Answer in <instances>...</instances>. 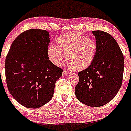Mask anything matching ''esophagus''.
Here are the masks:
<instances>
[{
	"instance_id": "obj_1",
	"label": "esophagus",
	"mask_w": 131,
	"mask_h": 131,
	"mask_svg": "<svg viewBox=\"0 0 131 131\" xmlns=\"http://www.w3.org/2000/svg\"><path fill=\"white\" fill-rule=\"evenodd\" d=\"M62 74H63V75H67V74H69V72L67 71H66V70H64V71H63Z\"/></svg>"
}]
</instances>
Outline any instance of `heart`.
Masks as SVG:
<instances>
[{
  "label": "heart",
  "mask_w": 131,
  "mask_h": 131,
  "mask_svg": "<svg viewBox=\"0 0 131 131\" xmlns=\"http://www.w3.org/2000/svg\"><path fill=\"white\" fill-rule=\"evenodd\" d=\"M57 45L49 46V59L56 65L66 60L72 69L81 71L88 69L94 62L98 52V45L93 39L79 32H70L61 35L57 39Z\"/></svg>",
  "instance_id": "b5f03b06"
}]
</instances>
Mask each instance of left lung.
<instances>
[{
	"label": "left lung",
	"instance_id": "8db88e82",
	"mask_svg": "<svg viewBox=\"0 0 131 131\" xmlns=\"http://www.w3.org/2000/svg\"><path fill=\"white\" fill-rule=\"evenodd\" d=\"M92 32L98 45L97 55L92 65L78 73L75 92L80 102L97 107L110 102L120 89L124 59L111 35L102 30Z\"/></svg>",
	"mask_w": 131,
	"mask_h": 131
}]
</instances>
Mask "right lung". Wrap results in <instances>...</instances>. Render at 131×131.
<instances>
[{
  "label": "right lung",
  "mask_w": 131,
  "mask_h": 131,
  "mask_svg": "<svg viewBox=\"0 0 131 131\" xmlns=\"http://www.w3.org/2000/svg\"><path fill=\"white\" fill-rule=\"evenodd\" d=\"M49 33L29 29L14 40L5 59V77L10 93L27 108L40 107L52 99L62 69L49 59Z\"/></svg>",
  "instance_id": "right-lung-1"
}]
</instances>
